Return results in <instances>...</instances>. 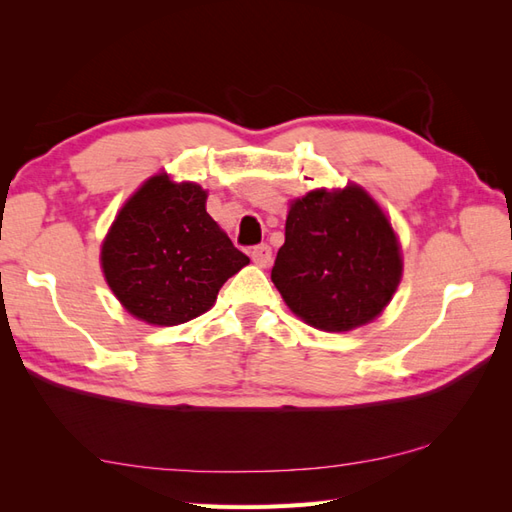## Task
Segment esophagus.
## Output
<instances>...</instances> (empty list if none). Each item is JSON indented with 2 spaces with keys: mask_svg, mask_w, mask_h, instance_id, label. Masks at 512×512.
<instances>
[{
  "mask_svg": "<svg viewBox=\"0 0 512 512\" xmlns=\"http://www.w3.org/2000/svg\"><path fill=\"white\" fill-rule=\"evenodd\" d=\"M250 257H253V262H255L257 266L266 268L270 262H273V250H270L268 244H259V246H255L253 250H250Z\"/></svg>",
  "mask_w": 512,
  "mask_h": 512,
  "instance_id": "1",
  "label": "esophagus"
}]
</instances>
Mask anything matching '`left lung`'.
Listing matches in <instances>:
<instances>
[{
    "label": "left lung",
    "mask_w": 512,
    "mask_h": 512,
    "mask_svg": "<svg viewBox=\"0 0 512 512\" xmlns=\"http://www.w3.org/2000/svg\"><path fill=\"white\" fill-rule=\"evenodd\" d=\"M402 275L398 239L361 187L310 191L290 204L273 284L314 328L347 332L376 319Z\"/></svg>",
    "instance_id": "8db88e82"
}]
</instances>
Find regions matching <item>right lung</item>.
Masks as SVG:
<instances>
[{
    "label": "right lung",
    "mask_w": 512,
    "mask_h": 512,
    "mask_svg": "<svg viewBox=\"0 0 512 512\" xmlns=\"http://www.w3.org/2000/svg\"><path fill=\"white\" fill-rule=\"evenodd\" d=\"M193 182L149 178L118 213L101 264L107 284L136 319L187 323L209 310L228 277L250 259L206 213Z\"/></svg>",
    "instance_id": "1"
}]
</instances>
